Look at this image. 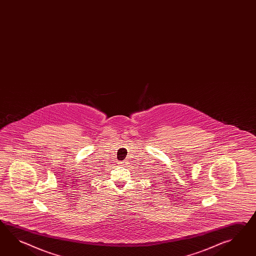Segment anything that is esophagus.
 Returning <instances> with one entry per match:
<instances>
[{"label": "esophagus", "mask_w": 256, "mask_h": 256, "mask_svg": "<svg viewBox=\"0 0 256 256\" xmlns=\"http://www.w3.org/2000/svg\"><path fill=\"white\" fill-rule=\"evenodd\" d=\"M122 164H123V162H122Z\"/></svg>", "instance_id": "obj_1"}]
</instances>
